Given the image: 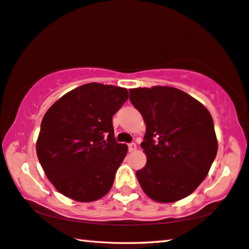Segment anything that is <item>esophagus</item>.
Wrapping results in <instances>:
<instances>
[{
    "label": "esophagus",
    "instance_id": "1",
    "mask_svg": "<svg viewBox=\"0 0 249 249\" xmlns=\"http://www.w3.org/2000/svg\"><path fill=\"white\" fill-rule=\"evenodd\" d=\"M136 148H137V146H136V143H135V142L128 143V150H129L130 152H133V151L136 150Z\"/></svg>",
    "mask_w": 249,
    "mask_h": 249
}]
</instances>
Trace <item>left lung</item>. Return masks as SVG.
I'll list each match as a JSON object with an SVG mask.
<instances>
[{
  "instance_id": "left-lung-1",
  "label": "left lung",
  "mask_w": 249,
  "mask_h": 249,
  "mask_svg": "<svg viewBox=\"0 0 249 249\" xmlns=\"http://www.w3.org/2000/svg\"><path fill=\"white\" fill-rule=\"evenodd\" d=\"M129 100L146 124L140 146L147 163L136 172L142 191L163 203L191 195L206 178L218 152L210 112L169 86L130 89Z\"/></svg>"
}]
</instances>
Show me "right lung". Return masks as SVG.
<instances>
[{"label": "right lung", "mask_w": 249, "mask_h": 249, "mask_svg": "<svg viewBox=\"0 0 249 249\" xmlns=\"http://www.w3.org/2000/svg\"><path fill=\"white\" fill-rule=\"evenodd\" d=\"M128 99L126 88L86 84L65 93L44 114L37 156L47 178L79 202L106 196L127 153L116 142L112 116Z\"/></svg>", "instance_id": "add662e5"}]
</instances>
